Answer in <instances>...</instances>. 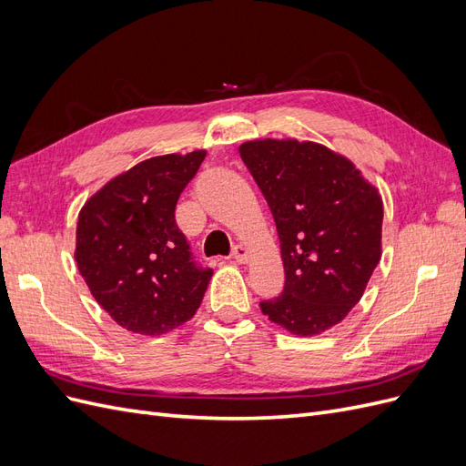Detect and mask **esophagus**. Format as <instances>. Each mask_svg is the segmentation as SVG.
Returning <instances> with one entry per match:
<instances>
[{"label":"esophagus","instance_id":"esophagus-1","mask_svg":"<svg viewBox=\"0 0 466 466\" xmlns=\"http://www.w3.org/2000/svg\"><path fill=\"white\" fill-rule=\"evenodd\" d=\"M237 264H247L248 262V258H250V252L243 247V245H237L235 248H233V257H231Z\"/></svg>","mask_w":466,"mask_h":466}]
</instances>
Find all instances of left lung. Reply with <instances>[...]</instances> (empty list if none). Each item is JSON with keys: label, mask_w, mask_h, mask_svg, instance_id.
I'll return each instance as SVG.
<instances>
[{"label": "left lung", "mask_w": 466, "mask_h": 466, "mask_svg": "<svg viewBox=\"0 0 466 466\" xmlns=\"http://www.w3.org/2000/svg\"><path fill=\"white\" fill-rule=\"evenodd\" d=\"M238 153L272 209L286 272L284 291L262 301V313L295 336L322 334L360 303L380 260V194L317 142L262 137Z\"/></svg>", "instance_id": "left-lung-1"}]
</instances>
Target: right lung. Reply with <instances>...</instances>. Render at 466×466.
Wrapping results in <instances>:
<instances>
[{
	"label": "right lung",
	"mask_w": 466,
	"mask_h": 466,
	"mask_svg": "<svg viewBox=\"0 0 466 466\" xmlns=\"http://www.w3.org/2000/svg\"><path fill=\"white\" fill-rule=\"evenodd\" d=\"M206 149L167 153L110 178L83 204L76 231L77 270L122 329L159 336L198 311L209 268L194 266L175 221L180 192Z\"/></svg>",
	"instance_id": "right-lung-1"
}]
</instances>
